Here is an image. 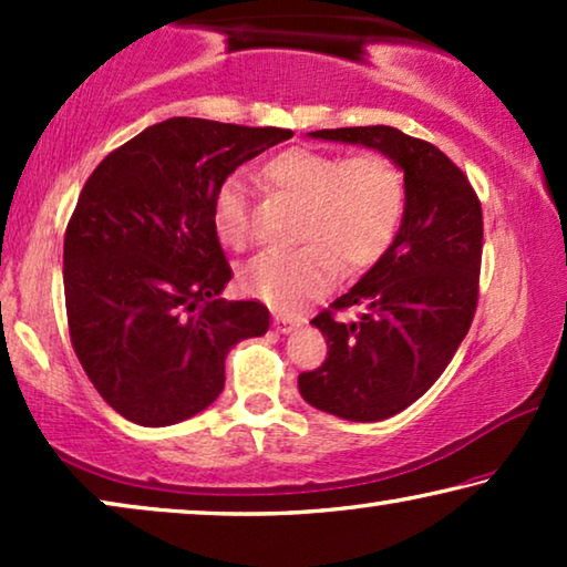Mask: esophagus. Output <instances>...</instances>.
I'll return each mask as SVG.
<instances>
[{"label": "esophagus", "instance_id": "34e87169", "mask_svg": "<svg viewBox=\"0 0 567 567\" xmlns=\"http://www.w3.org/2000/svg\"><path fill=\"white\" fill-rule=\"evenodd\" d=\"M297 320H291V317H284V315H274V328L278 332H291L293 328H297Z\"/></svg>", "mask_w": 567, "mask_h": 567}]
</instances>
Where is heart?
<instances>
[{
	"mask_svg": "<svg viewBox=\"0 0 567 567\" xmlns=\"http://www.w3.org/2000/svg\"><path fill=\"white\" fill-rule=\"evenodd\" d=\"M262 181L297 200L293 237L299 247L268 250L239 276L243 289L278 309L317 297L343 274H361L382 258L398 235L408 200L402 167L382 152L338 157L332 152L291 146L262 165ZM214 229L224 245L250 239L245 185L224 177L212 200Z\"/></svg>",
	"mask_w": 567,
	"mask_h": 567,
	"instance_id": "heart-1",
	"label": "heart"
}]
</instances>
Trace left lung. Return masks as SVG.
Listing matches in <instances>:
<instances>
[{
  "instance_id": "obj_1",
  "label": "left lung",
  "mask_w": 567,
  "mask_h": 567,
  "mask_svg": "<svg viewBox=\"0 0 567 567\" xmlns=\"http://www.w3.org/2000/svg\"><path fill=\"white\" fill-rule=\"evenodd\" d=\"M309 136L382 152L408 181L400 231L361 281L315 317L328 359L299 374L301 398L322 413L384 421L429 392L467 336L477 309L483 208L467 175L423 138L392 126ZM346 308H359L360 320L336 321Z\"/></svg>"
}]
</instances>
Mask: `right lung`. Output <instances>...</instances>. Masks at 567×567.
<instances>
[{
	"instance_id": "right-lung-1",
	"label": "right lung",
	"mask_w": 567,
	"mask_h": 567,
	"mask_svg": "<svg viewBox=\"0 0 567 567\" xmlns=\"http://www.w3.org/2000/svg\"><path fill=\"white\" fill-rule=\"evenodd\" d=\"M293 134L204 118L144 128L95 167L64 237L69 336L126 421L162 429L224 390V359L266 336L268 307L221 297L231 268L212 200L224 177Z\"/></svg>"
}]
</instances>
